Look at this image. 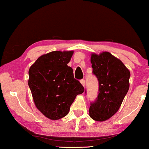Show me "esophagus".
Returning <instances> with one entry per match:
<instances>
[{
    "label": "esophagus",
    "instance_id": "obj_1",
    "mask_svg": "<svg viewBox=\"0 0 149 149\" xmlns=\"http://www.w3.org/2000/svg\"><path fill=\"white\" fill-rule=\"evenodd\" d=\"M80 83H81L82 85H83V87H85V80H84V79H82V80H80Z\"/></svg>",
    "mask_w": 149,
    "mask_h": 149
}]
</instances>
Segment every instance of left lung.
Instances as JSON below:
<instances>
[{
    "label": "left lung",
    "mask_w": 149,
    "mask_h": 149,
    "mask_svg": "<svg viewBox=\"0 0 149 149\" xmlns=\"http://www.w3.org/2000/svg\"><path fill=\"white\" fill-rule=\"evenodd\" d=\"M91 63L92 73L99 82V92L95 102L90 103L89 113L95 120L104 121L118 111L129 90L130 72L108 52L92 54Z\"/></svg>",
    "instance_id": "1"
}]
</instances>
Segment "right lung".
Masks as SVG:
<instances>
[{
    "label": "right lung",
    "mask_w": 149,
    "mask_h": 149,
    "mask_svg": "<svg viewBox=\"0 0 149 149\" xmlns=\"http://www.w3.org/2000/svg\"><path fill=\"white\" fill-rule=\"evenodd\" d=\"M73 51H53L40 57L30 67L28 84L36 107L51 120L68 114L70 107L84 88L67 66Z\"/></svg>",
    "instance_id": "add662e5"
}]
</instances>
